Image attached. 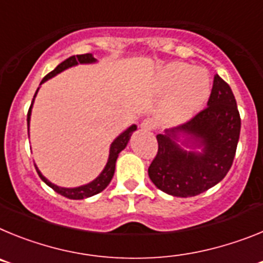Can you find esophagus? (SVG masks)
<instances>
[{"label": "esophagus", "instance_id": "1", "mask_svg": "<svg viewBox=\"0 0 263 263\" xmlns=\"http://www.w3.org/2000/svg\"><path fill=\"white\" fill-rule=\"evenodd\" d=\"M155 127V122L152 118H146L141 122V129L142 130H153Z\"/></svg>", "mask_w": 263, "mask_h": 263}]
</instances>
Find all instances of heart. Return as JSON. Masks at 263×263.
Returning <instances> with one entry per match:
<instances>
[{
    "instance_id": "1",
    "label": "heart",
    "mask_w": 263,
    "mask_h": 263,
    "mask_svg": "<svg viewBox=\"0 0 263 263\" xmlns=\"http://www.w3.org/2000/svg\"><path fill=\"white\" fill-rule=\"evenodd\" d=\"M158 85L170 92L162 106L160 118L168 125L182 124L203 108L211 93L210 73L200 67L171 63L159 72Z\"/></svg>"
}]
</instances>
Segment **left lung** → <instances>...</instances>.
<instances>
[{"label": "left lung", "instance_id": "left-lung-1", "mask_svg": "<svg viewBox=\"0 0 263 263\" xmlns=\"http://www.w3.org/2000/svg\"><path fill=\"white\" fill-rule=\"evenodd\" d=\"M206 105L185 124L157 136L158 153L148 176L160 191L178 197L196 196L221 182L231 170L241 118L231 87L218 75ZM179 143L192 150L184 151Z\"/></svg>", "mask_w": 263, "mask_h": 263}]
</instances>
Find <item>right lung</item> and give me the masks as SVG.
I'll return each mask as SVG.
<instances>
[{
  "instance_id": "1",
  "label": "right lung",
  "mask_w": 263,
  "mask_h": 263,
  "mask_svg": "<svg viewBox=\"0 0 263 263\" xmlns=\"http://www.w3.org/2000/svg\"><path fill=\"white\" fill-rule=\"evenodd\" d=\"M90 63H96V59L93 58L92 53H83V55H73V57L68 58L66 59L64 62H62L57 68L51 71L48 75H46L43 78V80L41 81V84H43L45 81H47L48 79L53 78V76H57L58 73L63 72L64 69L69 68V67H73V66H78V64H90ZM39 90V88L36 89V92ZM36 92L34 95V99L36 96ZM34 99H32V103L30 105L29 109V113H27V126H30V116H31V108H32V104H34ZM137 130V125H132L130 127H127L125 132L120 134L117 138L111 142L110 145V150H109V158H108V162H106V166L104 167V170L101 171L99 176H97L95 180H92L90 183L84 185H80V187H75V188H64V187H59V185L53 184L51 183L48 179H46L45 176L42 175V173L38 170V167L35 166L36 168V173H38L39 178L48 185L51 187L55 192L60 194L62 196L64 197H68V199H72V200H81V199H85V197H90L93 196V195L100 194L101 191H104L108 184L110 183L111 178L115 175V170H116V160H117L118 154H120L125 147H126L127 142H129L130 137L133 134V132Z\"/></svg>"
}]
</instances>
